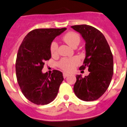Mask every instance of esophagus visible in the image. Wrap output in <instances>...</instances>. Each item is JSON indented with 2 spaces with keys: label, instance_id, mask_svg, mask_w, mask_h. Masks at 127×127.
Listing matches in <instances>:
<instances>
[{
  "label": "esophagus",
  "instance_id": "esophagus-1",
  "mask_svg": "<svg viewBox=\"0 0 127 127\" xmlns=\"http://www.w3.org/2000/svg\"><path fill=\"white\" fill-rule=\"evenodd\" d=\"M69 74H67V73H66V72H64L63 73V77L64 78H66V77H67V76H69Z\"/></svg>",
  "mask_w": 127,
  "mask_h": 127
}]
</instances>
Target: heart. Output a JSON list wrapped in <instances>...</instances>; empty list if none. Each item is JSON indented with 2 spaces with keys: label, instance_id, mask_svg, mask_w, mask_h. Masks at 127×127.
<instances>
[{
  "label": "heart",
  "instance_id": "1",
  "mask_svg": "<svg viewBox=\"0 0 127 127\" xmlns=\"http://www.w3.org/2000/svg\"><path fill=\"white\" fill-rule=\"evenodd\" d=\"M63 39L69 46L75 48L80 44L81 41L79 34L74 32H69L63 37ZM50 52L53 57L58 53V45L56 41H52L50 44ZM80 63V60L77 57L73 58H63L58 63V66L60 69L66 72H70L74 70L76 66Z\"/></svg>",
  "mask_w": 127,
  "mask_h": 127
}]
</instances>
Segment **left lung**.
Wrapping results in <instances>:
<instances>
[{"mask_svg":"<svg viewBox=\"0 0 127 127\" xmlns=\"http://www.w3.org/2000/svg\"><path fill=\"white\" fill-rule=\"evenodd\" d=\"M85 40L86 57L80 70L88 68L89 74L83 78L76 76L74 86L75 95L84 101H94L102 96L111 81L113 75V57L110 47L100 31L86 24L73 25Z\"/></svg>","mask_w":127,"mask_h":127,"instance_id":"8db88e82","label":"left lung"}]
</instances>
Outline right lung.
<instances>
[{
	"mask_svg": "<svg viewBox=\"0 0 127 127\" xmlns=\"http://www.w3.org/2000/svg\"><path fill=\"white\" fill-rule=\"evenodd\" d=\"M66 30L36 29L25 36L19 48L16 61V74L20 89L29 101L36 105H47L55 98L63 81V73L53 70L42 74L45 61L51 58L50 44Z\"/></svg>",
	"mask_w": 127,
	"mask_h": 127,
	"instance_id": "1",
	"label": "right lung"
}]
</instances>
